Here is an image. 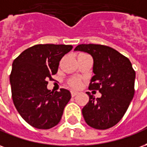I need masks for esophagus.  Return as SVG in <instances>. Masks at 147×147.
<instances>
[{
	"label": "esophagus",
	"mask_w": 147,
	"mask_h": 147,
	"mask_svg": "<svg viewBox=\"0 0 147 147\" xmlns=\"http://www.w3.org/2000/svg\"><path fill=\"white\" fill-rule=\"evenodd\" d=\"M78 92H76V91H71V96L74 97V96H75L77 94H78Z\"/></svg>",
	"instance_id": "obj_1"
}]
</instances>
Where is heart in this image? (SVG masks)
<instances>
[{
    "label": "heart",
    "mask_w": 147,
    "mask_h": 147,
    "mask_svg": "<svg viewBox=\"0 0 147 147\" xmlns=\"http://www.w3.org/2000/svg\"><path fill=\"white\" fill-rule=\"evenodd\" d=\"M69 84H70V86L74 87V88H78V87L80 86L81 81H80V80L77 79V78H74V79H71L69 81Z\"/></svg>",
    "instance_id": "heart-1"
}]
</instances>
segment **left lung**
Segmentation results:
<instances>
[{"label": "left lung", "instance_id": "8db88e82", "mask_svg": "<svg viewBox=\"0 0 147 147\" xmlns=\"http://www.w3.org/2000/svg\"><path fill=\"white\" fill-rule=\"evenodd\" d=\"M74 51H84L93 58L94 73L89 89L98 90L100 98L89 92V101L82 109L84 121L96 129H107L125 115L135 93L136 72L128 58L110 47L79 45Z\"/></svg>", "mask_w": 147, "mask_h": 147}]
</instances>
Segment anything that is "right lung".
<instances>
[{
	"label": "right lung",
	"instance_id": "1",
	"mask_svg": "<svg viewBox=\"0 0 147 147\" xmlns=\"http://www.w3.org/2000/svg\"><path fill=\"white\" fill-rule=\"evenodd\" d=\"M73 49L66 45L32 46L14 60L10 75L11 96L20 116L38 129L57 125L71 98L69 90L51 92L48 80L58 71L61 59Z\"/></svg>",
	"mask_w": 147,
	"mask_h": 147
}]
</instances>
